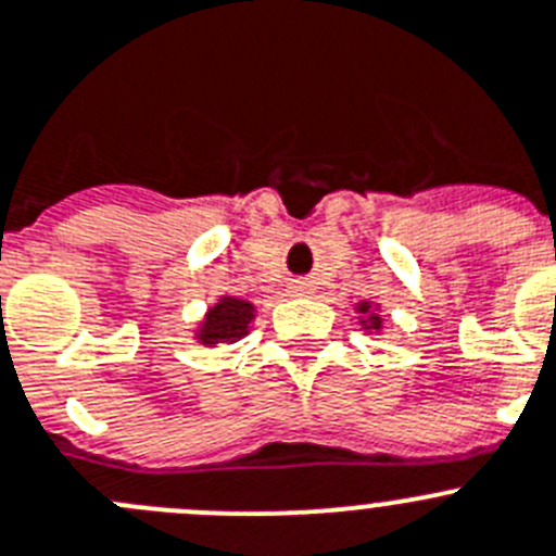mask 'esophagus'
<instances>
[{
  "label": "esophagus",
  "mask_w": 556,
  "mask_h": 556,
  "mask_svg": "<svg viewBox=\"0 0 556 556\" xmlns=\"http://www.w3.org/2000/svg\"><path fill=\"white\" fill-rule=\"evenodd\" d=\"M292 292H294V294H305V292H308V283L298 281V283H294V287H292Z\"/></svg>",
  "instance_id": "1"
}]
</instances>
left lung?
Segmentation results:
<instances>
[{
    "mask_svg": "<svg viewBox=\"0 0 556 556\" xmlns=\"http://www.w3.org/2000/svg\"><path fill=\"white\" fill-rule=\"evenodd\" d=\"M371 312V305L369 303H361L358 305V314H365ZM361 323L366 325V328H371V330H380L383 328V319H380V314H370L369 318L361 319Z\"/></svg>",
    "mask_w": 556,
    "mask_h": 556,
    "instance_id": "obj_1",
    "label": "left lung"
}]
</instances>
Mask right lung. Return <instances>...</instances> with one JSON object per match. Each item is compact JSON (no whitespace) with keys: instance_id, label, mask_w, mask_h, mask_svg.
<instances>
[{"instance_id":"add662e5","label":"right lung","mask_w":556,"mask_h":556,"mask_svg":"<svg viewBox=\"0 0 556 556\" xmlns=\"http://www.w3.org/2000/svg\"><path fill=\"white\" fill-rule=\"evenodd\" d=\"M253 303L239 298H220V303L212 305L206 312V319L198 328V339L201 344H233L237 339H242L248 333V325L253 323Z\"/></svg>"}]
</instances>
